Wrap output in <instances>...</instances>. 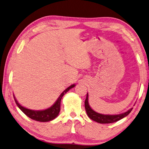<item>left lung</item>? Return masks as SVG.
I'll return each instance as SVG.
<instances>
[{
    "instance_id": "left-lung-1",
    "label": "left lung",
    "mask_w": 149,
    "mask_h": 149,
    "mask_svg": "<svg viewBox=\"0 0 149 149\" xmlns=\"http://www.w3.org/2000/svg\"><path fill=\"white\" fill-rule=\"evenodd\" d=\"M88 93L86 94V97L85 101V107L86 112L87 113V115L91 119L93 120L94 121L97 122L98 123L101 124H109V123H113L115 122H117L119 120L124 117H126L132 111L133 108H131L130 109L127 111L126 112L122 113L119 115H103L100 113H96L94 111L93 109L90 107L88 104Z\"/></svg>"
}]
</instances>
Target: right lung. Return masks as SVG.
Returning a JSON list of instances; mask_svg holds the SVG:
<instances>
[{"label": "right lung", "mask_w": 149, "mask_h": 149, "mask_svg": "<svg viewBox=\"0 0 149 149\" xmlns=\"http://www.w3.org/2000/svg\"><path fill=\"white\" fill-rule=\"evenodd\" d=\"M74 86L75 85H72L71 86H70L68 88H67L66 90H64L63 93H62L60 96H59L58 98L57 99V100L56 101V102L52 105V106L48 108L47 109L42 111H34L24 107L23 106H21V105L19 104L17 101L16 100V99L15 98L14 96H13V98H14L15 102L18 107L19 108V109L22 111L27 117L36 121L48 122L53 120L54 118H55L57 117L61 110V102L62 98H63V96L67 93V92H68L70 89L72 88L73 87H74Z\"/></svg>", "instance_id": "obj_1"}]
</instances>
